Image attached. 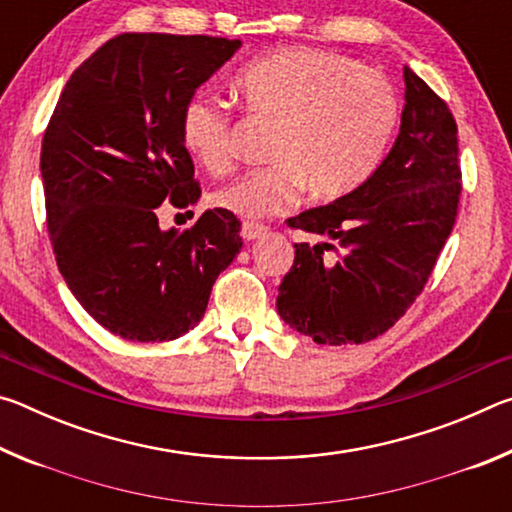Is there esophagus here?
I'll return each instance as SVG.
<instances>
[{
  "label": "esophagus",
  "mask_w": 512,
  "mask_h": 512,
  "mask_svg": "<svg viewBox=\"0 0 512 512\" xmlns=\"http://www.w3.org/2000/svg\"><path fill=\"white\" fill-rule=\"evenodd\" d=\"M268 232L266 225L262 223H253V221H246L244 225H241V237H244L246 241H255L259 237H264Z\"/></svg>",
  "instance_id": "obj_1"
}]
</instances>
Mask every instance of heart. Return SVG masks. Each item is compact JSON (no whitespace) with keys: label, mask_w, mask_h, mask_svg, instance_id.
<instances>
[{"label":"heart","mask_w":512,"mask_h":512,"mask_svg":"<svg viewBox=\"0 0 512 512\" xmlns=\"http://www.w3.org/2000/svg\"><path fill=\"white\" fill-rule=\"evenodd\" d=\"M235 92L250 115L277 121L273 164L212 192L223 212L262 219L282 212L309 187L314 198L354 192L384 162L400 126L391 81L348 56L307 47L277 49L244 65ZM180 142L210 173L232 164V117L198 92L180 112Z\"/></svg>","instance_id":"heart-1"}]
</instances>
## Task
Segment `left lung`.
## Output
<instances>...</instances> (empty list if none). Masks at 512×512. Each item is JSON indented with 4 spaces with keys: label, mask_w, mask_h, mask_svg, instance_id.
I'll use <instances>...</instances> for the list:
<instances>
[{
    "label": "left lung",
    "mask_w": 512,
    "mask_h": 512,
    "mask_svg": "<svg viewBox=\"0 0 512 512\" xmlns=\"http://www.w3.org/2000/svg\"><path fill=\"white\" fill-rule=\"evenodd\" d=\"M400 135L379 169L334 203L293 216L291 228L327 241L296 244L277 314L318 345L366 343L400 320L452 235L461 167L447 103L404 67ZM344 248L339 260L325 249Z\"/></svg>",
    "instance_id": "8db88e82"
}]
</instances>
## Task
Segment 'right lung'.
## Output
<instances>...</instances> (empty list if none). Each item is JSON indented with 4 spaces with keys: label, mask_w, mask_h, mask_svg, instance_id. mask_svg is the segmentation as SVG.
<instances>
[{
    "label": "right lung",
    "mask_w": 512,
    "mask_h": 512,
    "mask_svg": "<svg viewBox=\"0 0 512 512\" xmlns=\"http://www.w3.org/2000/svg\"><path fill=\"white\" fill-rule=\"evenodd\" d=\"M241 40L121 33L69 76L42 137L40 173L58 271L83 309L126 341L198 325L244 241L219 207L160 230L158 207L201 198L180 112Z\"/></svg>",
    "instance_id": "right-lung-1"
}]
</instances>
